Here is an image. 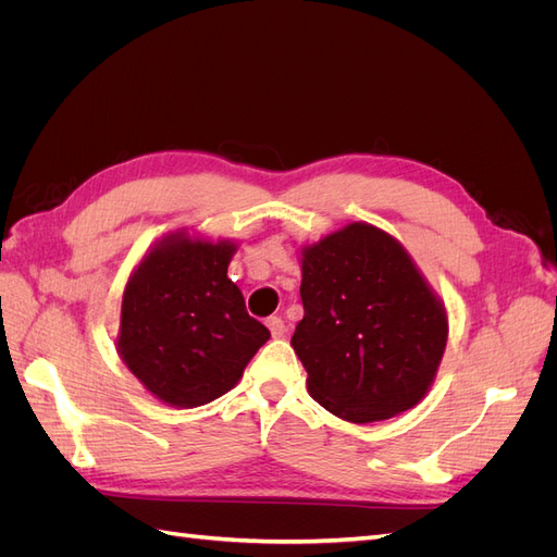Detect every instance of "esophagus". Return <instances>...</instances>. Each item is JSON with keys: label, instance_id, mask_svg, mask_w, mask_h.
Returning a JSON list of instances; mask_svg holds the SVG:
<instances>
[{"label": "esophagus", "instance_id": "34e87169", "mask_svg": "<svg viewBox=\"0 0 557 557\" xmlns=\"http://www.w3.org/2000/svg\"><path fill=\"white\" fill-rule=\"evenodd\" d=\"M267 327H269V332H272L274 339H281V336L285 334V323H283V318H278V315L269 318L267 320Z\"/></svg>", "mask_w": 557, "mask_h": 557}]
</instances>
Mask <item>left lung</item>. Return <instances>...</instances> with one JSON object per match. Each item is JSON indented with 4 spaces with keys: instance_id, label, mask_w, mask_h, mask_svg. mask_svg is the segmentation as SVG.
Returning a JSON list of instances; mask_svg holds the SVG:
<instances>
[{
    "instance_id": "left-lung-1",
    "label": "left lung",
    "mask_w": 557,
    "mask_h": 557,
    "mask_svg": "<svg viewBox=\"0 0 557 557\" xmlns=\"http://www.w3.org/2000/svg\"><path fill=\"white\" fill-rule=\"evenodd\" d=\"M299 295L305 318L290 344L320 407L348 423H376L428 395L448 315L395 237L348 223L305 246Z\"/></svg>"
}]
</instances>
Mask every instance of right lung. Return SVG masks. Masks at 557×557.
<instances>
[{
    "label": "right lung",
    "instance_id": "1",
    "mask_svg": "<svg viewBox=\"0 0 557 557\" xmlns=\"http://www.w3.org/2000/svg\"><path fill=\"white\" fill-rule=\"evenodd\" d=\"M234 252L237 242L178 230L153 244L125 285L117 356L170 407H201L232 391L269 339L227 278Z\"/></svg>",
    "mask_w": 557,
    "mask_h": 557
}]
</instances>
